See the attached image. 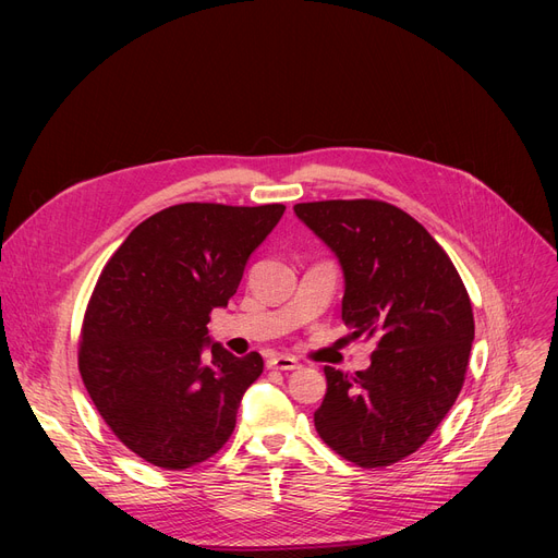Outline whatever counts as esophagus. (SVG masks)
Returning <instances> with one entry per match:
<instances>
[{
    "label": "esophagus",
    "mask_w": 558,
    "mask_h": 558,
    "mask_svg": "<svg viewBox=\"0 0 558 558\" xmlns=\"http://www.w3.org/2000/svg\"><path fill=\"white\" fill-rule=\"evenodd\" d=\"M267 366L276 368V371H296L301 364H299V360H294L291 355H271L267 360Z\"/></svg>",
    "instance_id": "obj_1"
}]
</instances>
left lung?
<instances>
[{
	"instance_id": "left-lung-1",
	"label": "left lung",
	"mask_w": 558,
	"mask_h": 558,
	"mask_svg": "<svg viewBox=\"0 0 558 558\" xmlns=\"http://www.w3.org/2000/svg\"><path fill=\"white\" fill-rule=\"evenodd\" d=\"M294 213L341 264L350 335L375 341L366 371L324 368L316 432L362 468L391 465L427 441L461 391L475 339L471 299L448 253L396 205L314 201Z\"/></svg>"
}]
</instances>
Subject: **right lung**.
<instances>
[{"mask_svg":"<svg viewBox=\"0 0 558 558\" xmlns=\"http://www.w3.org/2000/svg\"><path fill=\"white\" fill-rule=\"evenodd\" d=\"M282 213L280 203L171 205L104 267L83 318L78 371L106 425L144 461L183 471L230 438L264 362L213 341L210 312L234 296Z\"/></svg>","mask_w":558,"mask_h":558,"instance_id":"1","label":"right lung"}]
</instances>
